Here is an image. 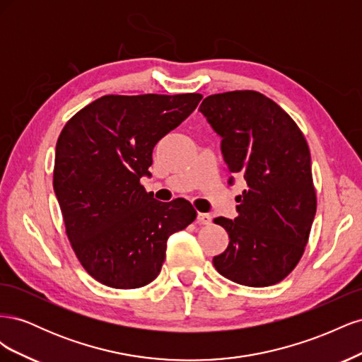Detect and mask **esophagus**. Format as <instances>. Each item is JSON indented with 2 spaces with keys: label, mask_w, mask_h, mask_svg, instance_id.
I'll return each instance as SVG.
<instances>
[{
  "label": "esophagus",
  "mask_w": 362,
  "mask_h": 362,
  "mask_svg": "<svg viewBox=\"0 0 362 362\" xmlns=\"http://www.w3.org/2000/svg\"><path fill=\"white\" fill-rule=\"evenodd\" d=\"M196 222L199 225H210L211 223V216L205 214V213H198V217H196Z\"/></svg>",
  "instance_id": "1"
}]
</instances>
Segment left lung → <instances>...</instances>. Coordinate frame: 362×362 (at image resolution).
I'll use <instances>...</instances> for the list:
<instances>
[{"mask_svg":"<svg viewBox=\"0 0 362 362\" xmlns=\"http://www.w3.org/2000/svg\"><path fill=\"white\" fill-rule=\"evenodd\" d=\"M199 112L222 137L229 184L238 177L247 185L234 221L214 218L229 245L213 264L242 286L278 284L300 261L317 210L308 144L290 115L255 90L210 95Z\"/></svg>","mask_w":362,"mask_h":362,"instance_id":"left-lung-1","label":"left lung"}]
</instances>
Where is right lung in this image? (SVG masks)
<instances>
[{"label":"right lung","mask_w":362,"mask_h":362,"mask_svg":"<svg viewBox=\"0 0 362 362\" xmlns=\"http://www.w3.org/2000/svg\"><path fill=\"white\" fill-rule=\"evenodd\" d=\"M201 100V93L105 95L63 127L54 192L76 258L104 286L131 290L154 281L169 235L196 218L189 201L160 202L140 178L151 175L158 140Z\"/></svg>","instance_id":"add662e5"}]
</instances>
